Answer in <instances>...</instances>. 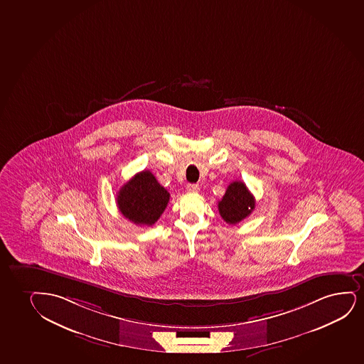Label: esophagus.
Instances as JSON below:
<instances>
[{
  "instance_id": "obj_1",
  "label": "esophagus",
  "mask_w": 364,
  "mask_h": 364,
  "mask_svg": "<svg viewBox=\"0 0 364 364\" xmlns=\"http://www.w3.org/2000/svg\"><path fill=\"white\" fill-rule=\"evenodd\" d=\"M186 191L188 193H198L200 186L198 184H188L186 185Z\"/></svg>"
}]
</instances>
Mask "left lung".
I'll return each mask as SVG.
<instances>
[{"mask_svg": "<svg viewBox=\"0 0 364 364\" xmlns=\"http://www.w3.org/2000/svg\"><path fill=\"white\" fill-rule=\"evenodd\" d=\"M255 208V198L242 181H233L218 202V211L228 225H237L245 220Z\"/></svg>", "mask_w": 364, "mask_h": 364, "instance_id": "obj_1", "label": "left lung"}]
</instances>
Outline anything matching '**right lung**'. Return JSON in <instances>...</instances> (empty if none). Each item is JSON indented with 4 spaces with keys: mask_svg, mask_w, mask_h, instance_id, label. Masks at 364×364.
Here are the masks:
<instances>
[{
    "mask_svg": "<svg viewBox=\"0 0 364 364\" xmlns=\"http://www.w3.org/2000/svg\"><path fill=\"white\" fill-rule=\"evenodd\" d=\"M171 193L149 171H139L124 184L117 195L119 211L139 225H152L159 220Z\"/></svg>",
    "mask_w": 364,
    "mask_h": 364,
    "instance_id": "right-lung-1",
    "label": "right lung"
}]
</instances>
